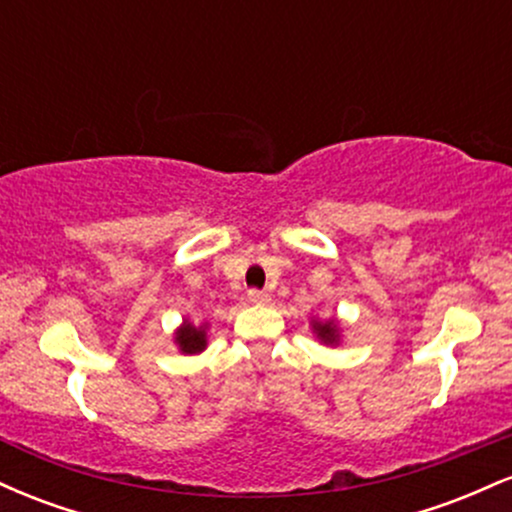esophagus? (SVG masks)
Masks as SVG:
<instances>
[{
    "label": "esophagus",
    "instance_id": "1",
    "mask_svg": "<svg viewBox=\"0 0 512 512\" xmlns=\"http://www.w3.org/2000/svg\"><path fill=\"white\" fill-rule=\"evenodd\" d=\"M248 298H250V303H255V305H264V303L272 301V296H269L267 291H257V289H250Z\"/></svg>",
    "mask_w": 512,
    "mask_h": 512
}]
</instances>
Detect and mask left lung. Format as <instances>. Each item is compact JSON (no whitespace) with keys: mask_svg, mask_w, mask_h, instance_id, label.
<instances>
[{"mask_svg":"<svg viewBox=\"0 0 512 512\" xmlns=\"http://www.w3.org/2000/svg\"><path fill=\"white\" fill-rule=\"evenodd\" d=\"M313 330L317 334V339L325 344H339V337H342V330H339L337 320H313Z\"/></svg>","mask_w":512,"mask_h":512,"instance_id":"8db88e82","label":"left lung"}]
</instances>
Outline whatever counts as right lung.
<instances>
[{"mask_svg": "<svg viewBox=\"0 0 512 512\" xmlns=\"http://www.w3.org/2000/svg\"><path fill=\"white\" fill-rule=\"evenodd\" d=\"M175 344L182 354H199V351L207 349V325L195 327L185 320L175 332Z\"/></svg>", "mask_w": 512, "mask_h": 512, "instance_id": "add662e5", "label": "right lung"}]
</instances>
